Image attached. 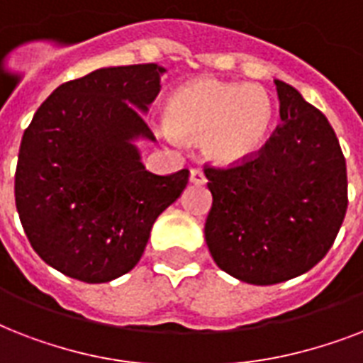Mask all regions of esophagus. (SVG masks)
I'll list each match as a JSON object with an SVG mask.
<instances>
[{
  "label": "esophagus",
  "instance_id": "1",
  "mask_svg": "<svg viewBox=\"0 0 363 363\" xmlns=\"http://www.w3.org/2000/svg\"><path fill=\"white\" fill-rule=\"evenodd\" d=\"M190 181H192L194 184H203V182L207 181L203 169H201V167H194V169L190 171Z\"/></svg>",
  "mask_w": 363,
  "mask_h": 363
}]
</instances>
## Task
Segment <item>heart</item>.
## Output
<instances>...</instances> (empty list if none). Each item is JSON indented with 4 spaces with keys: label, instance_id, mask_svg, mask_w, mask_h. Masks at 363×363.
<instances>
[{
    "label": "heart",
    "instance_id": "obj_1",
    "mask_svg": "<svg viewBox=\"0 0 363 363\" xmlns=\"http://www.w3.org/2000/svg\"><path fill=\"white\" fill-rule=\"evenodd\" d=\"M275 105L262 86L199 79L177 90L167 105V131L203 137L205 152L216 162L250 158L264 147Z\"/></svg>",
    "mask_w": 363,
    "mask_h": 363
}]
</instances>
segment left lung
<instances>
[{
	"instance_id": "1",
	"label": "left lung",
	"mask_w": 363,
	"mask_h": 363,
	"mask_svg": "<svg viewBox=\"0 0 363 363\" xmlns=\"http://www.w3.org/2000/svg\"><path fill=\"white\" fill-rule=\"evenodd\" d=\"M281 124L258 152L205 164L213 207L205 241L216 265L248 284H277L315 267L347 213V162L320 111L275 81Z\"/></svg>"
}]
</instances>
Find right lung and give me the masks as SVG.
Here are the masks:
<instances>
[{
    "instance_id": "add662e5",
    "label": "right lung",
    "mask_w": 363,
    "mask_h": 363,
    "mask_svg": "<svg viewBox=\"0 0 363 363\" xmlns=\"http://www.w3.org/2000/svg\"><path fill=\"white\" fill-rule=\"evenodd\" d=\"M164 67L121 65L64 82L26 128L14 199L41 259L77 281L109 282L141 259L150 230L186 188L190 171L145 169L135 137Z\"/></svg>"
}]
</instances>
